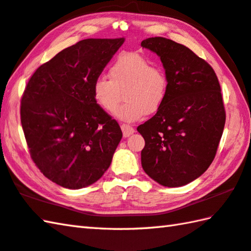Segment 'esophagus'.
Listing matches in <instances>:
<instances>
[{
  "label": "esophagus",
  "mask_w": 251,
  "mask_h": 251,
  "mask_svg": "<svg viewBox=\"0 0 251 251\" xmlns=\"http://www.w3.org/2000/svg\"><path fill=\"white\" fill-rule=\"evenodd\" d=\"M121 130L125 138H127V136H130L131 134L134 133V129L129 125H121Z\"/></svg>",
  "instance_id": "obj_1"
}]
</instances>
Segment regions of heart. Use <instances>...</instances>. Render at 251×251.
<instances>
[{
	"instance_id": "obj_1",
	"label": "heart",
	"mask_w": 251,
	"mask_h": 251,
	"mask_svg": "<svg viewBox=\"0 0 251 251\" xmlns=\"http://www.w3.org/2000/svg\"><path fill=\"white\" fill-rule=\"evenodd\" d=\"M108 77H97L92 85V95L97 106L107 113L117 109L124 93L126 102L116 116L122 121L134 122L146 113H155L166 100L169 77L160 65L138 52L118 55L108 68Z\"/></svg>"
}]
</instances>
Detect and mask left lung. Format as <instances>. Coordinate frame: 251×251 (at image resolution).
<instances>
[{
  "label": "left lung",
  "mask_w": 251,
  "mask_h": 251,
  "mask_svg": "<svg viewBox=\"0 0 251 251\" xmlns=\"http://www.w3.org/2000/svg\"><path fill=\"white\" fill-rule=\"evenodd\" d=\"M143 48L157 54L169 77L166 100L138 131L145 140L142 167L156 182L180 187L200 177L215 157L226 112L214 70L186 46L164 37Z\"/></svg>",
  "instance_id": "8db88e82"
}]
</instances>
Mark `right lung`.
I'll return each instance as SVG.
<instances>
[{
	"instance_id": "obj_1",
	"label": "right lung",
	"mask_w": 251,
	"mask_h": 251,
	"mask_svg": "<svg viewBox=\"0 0 251 251\" xmlns=\"http://www.w3.org/2000/svg\"><path fill=\"white\" fill-rule=\"evenodd\" d=\"M124 41H78L40 65L23 93L21 122L30 157L61 187H87L110 166L122 132L97 106L92 85Z\"/></svg>"
}]
</instances>
